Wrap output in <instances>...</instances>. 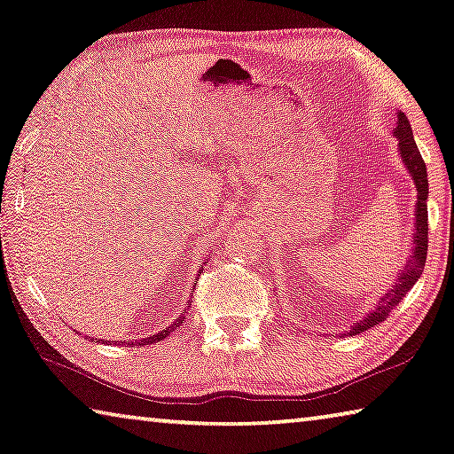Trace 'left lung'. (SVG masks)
Segmentation results:
<instances>
[{"label":"left lung","instance_id":"8db88e82","mask_svg":"<svg viewBox=\"0 0 454 454\" xmlns=\"http://www.w3.org/2000/svg\"><path fill=\"white\" fill-rule=\"evenodd\" d=\"M394 135L398 137L402 161H404L408 171L412 174L416 190H419V201H416L414 247H412V254H410V258H408V264L404 266V270L400 272V278L395 280L394 289L384 294L382 301H380V305L373 309L372 313L365 315V317L359 321L356 327H351V331H349L351 335L362 333V331L372 329L373 325H378V323H382L387 315L392 313V309L406 297V293L412 289L416 280L420 278L422 270H424V262H427V253H428V207H427L428 176H427V165H424L420 151H419V147H416L412 127H410L404 113H398V127H395Z\"/></svg>","mask_w":454,"mask_h":454}]
</instances>
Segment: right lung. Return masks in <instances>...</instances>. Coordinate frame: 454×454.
I'll return each mask as SVG.
<instances>
[{
	"mask_svg": "<svg viewBox=\"0 0 454 454\" xmlns=\"http://www.w3.org/2000/svg\"><path fill=\"white\" fill-rule=\"evenodd\" d=\"M184 319H185V313H182V315H179V317L176 319V323H174V325L165 327V329H163V331H160V333H157V335H151V337H147V340H139V341H127V345H137V343H139V345H149V343L161 341V340H165V337H168V335L171 333V331H174L176 327H179V325H182V323H184ZM111 343H113V341H111Z\"/></svg>",
	"mask_w": 454,
	"mask_h": 454,
	"instance_id": "right-lung-1",
	"label": "right lung"
}]
</instances>
